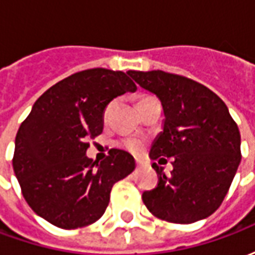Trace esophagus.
Here are the masks:
<instances>
[{"label": "esophagus", "instance_id": "34e87169", "mask_svg": "<svg viewBox=\"0 0 255 255\" xmlns=\"http://www.w3.org/2000/svg\"><path fill=\"white\" fill-rule=\"evenodd\" d=\"M135 162H136V166H138V168H142V166H144V162L142 160H136Z\"/></svg>", "mask_w": 255, "mask_h": 255}]
</instances>
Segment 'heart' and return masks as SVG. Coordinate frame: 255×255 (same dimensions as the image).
<instances>
[{"instance_id": "1", "label": "heart", "mask_w": 255, "mask_h": 255, "mask_svg": "<svg viewBox=\"0 0 255 255\" xmlns=\"http://www.w3.org/2000/svg\"><path fill=\"white\" fill-rule=\"evenodd\" d=\"M111 108H112V104L105 109V116H108V113H109V111H111ZM120 146H122L124 150L129 151V153L138 154V153H140V151L144 149V139L136 138V136L123 139L122 142H120Z\"/></svg>"}]
</instances>
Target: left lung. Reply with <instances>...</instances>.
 Instances as JSON below:
<instances>
[{"label":"left lung","mask_w":255,"mask_h":255,"mask_svg":"<svg viewBox=\"0 0 255 255\" xmlns=\"http://www.w3.org/2000/svg\"><path fill=\"white\" fill-rule=\"evenodd\" d=\"M128 75L162 105L164 129L151 146V160L173 158L169 176L153 164L158 184L143 192V203L169 223L206 219L224 201L241 164V132L228 108L212 90L186 76L164 71Z\"/></svg>","instance_id":"left-lung-1"}]
</instances>
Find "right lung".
I'll use <instances>...</instances> for the list:
<instances>
[{
    "mask_svg": "<svg viewBox=\"0 0 255 255\" xmlns=\"http://www.w3.org/2000/svg\"><path fill=\"white\" fill-rule=\"evenodd\" d=\"M136 91L128 73L93 68L63 79L36 100L14 140L13 171L21 194L42 219L64 230L95 223L113 184L135 169L127 151L112 149L100 164L86 155L87 139L104 129L113 98Z\"/></svg>",
    "mask_w": 255,
    "mask_h": 255,
    "instance_id": "1",
    "label": "right lung"
}]
</instances>
